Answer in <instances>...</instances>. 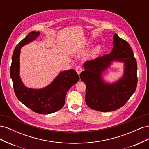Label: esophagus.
<instances>
[{
  "mask_svg": "<svg viewBox=\"0 0 149 149\" xmlns=\"http://www.w3.org/2000/svg\"><path fill=\"white\" fill-rule=\"evenodd\" d=\"M76 71L77 72V73L78 74H79L80 73H81V72L82 71H83V69H82V68H81V66H76Z\"/></svg>",
  "mask_w": 149,
  "mask_h": 149,
  "instance_id": "34e87169",
  "label": "esophagus"
}]
</instances>
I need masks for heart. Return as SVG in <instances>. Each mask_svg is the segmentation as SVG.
Masks as SVG:
<instances>
[{"mask_svg": "<svg viewBox=\"0 0 149 149\" xmlns=\"http://www.w3.org/2000/svg\"><path fill=\"white\" fill-rule=\"evenodd\" d=\"M101 51V47L100 45H96L95 47H94L91 50H90L89 54H88V57L91 59H93V58H96L98 56L99 54L100 53Z\"/></svg>", "mask_w": 149, "mask_h": 149, "instance_id": "1", "label": "heart"}]
</instances>
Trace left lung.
<instances>
[{"mask_svg": "<svg viewBox=\"0 0 149 149\" xmlns=\"http://www.w3.org/2000/svg\"><path fill=\"white\" fill-rule=\"evenodd\" d=\"M113 48L103 56L86 61L80 78L86 86L85 101L92 109L101 112L115 111L123 106L136 91L137 65L129 44L116 33ZM124 63L123 73L114 82L105 79L106 71L112 62Z\"/></svg>", "mask_w": 149, "mask_h": 149, "instance_id": "8db88e82", "label": "left lung"}]
</instances>
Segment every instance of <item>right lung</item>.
<instances>
[{
    "label": "right lung",
    "mask_w": 149,
    "mask_h": 149,
    "mask_svg": "<svg viewBox=\"0 0 149 149\" xmlns=\"http://www.w3.org/2000/svg\"><path fill=\"white\" fill-rule=\"evenodd\" d=\"M40 31H31L13 51L10 74L17 97L26 107L38 114H48L60 110L65 105L67 91L79 80L74 70L60 71L47 86L40 89L26 87L20 76L21 48L37 38Z\"/></svg>",
    "instance_id": "right-lung-1"
}]
</instances>
